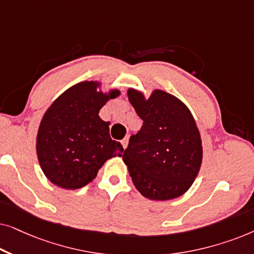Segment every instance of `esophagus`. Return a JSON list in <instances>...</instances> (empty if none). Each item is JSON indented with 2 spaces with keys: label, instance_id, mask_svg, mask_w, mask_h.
I'll list each match as a JSON object with an SVG mask.
<instances>
[{
  "label": "esophagus",
  "instance_id": "1",
  "mask_svg": "<svg viewBox=\"0 0 254 254\" xmlns=\"http://www.w3.org/2000/svg\"><path fill=\"white\" fill-rule=\"evenodd\" d=\"M121 144H123V148H124V149H126L127 145H128V137L124 138V140L121 141Z\"/></svg>",
  "mask_w": 254,
  "mask_h": 254
}]
</instances>
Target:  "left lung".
<instances>
[{"label":"left lung","instance_id":"1","mask_svg":"<svg viewBox=\"0 0 254 254\" xmlns=\"http://www.w3.org/2000/svg\"><path fill=\"white\" fill-rule=\"evenodd\" d=\"M128 98L143 120L123 156L133 184L150 200H171L192 185L202 162L199 129L190 110L175 96L155 90L149 99L136 90Z\"/></svg>","mask_w":254,"mask_h":254}]
</instances>
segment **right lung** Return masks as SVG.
<instances>
[{
  "label": "right lung",
  "mask_w": 254,
  "mask_h": 254,
  "mask_svg": "<svg viewBox=\"0 0 254 254\" xmlns=\"http://www.w3.org/2000/svg\"><path fill=\"white\" fill-rule=\"evenodd\" d=\"M97 82H81L64 91L44 114L37 136V155L45 176L54 185L77 190L96 178L107 159L121 156L123 145L110 136L99 110L110 95L97 91Z\"/></svg>",
  "instance_id": "right-lung-1"
}]
</instances>
